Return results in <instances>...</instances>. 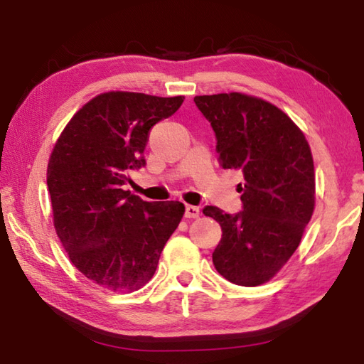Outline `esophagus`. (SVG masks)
Returning a JSON list of instances; mask_svg holds the SVG:
<instances>
[{
  "label": "esophagus",
  "mask_w": 364,
  "mask_h": 364,
  "mask_svg": "<svg viewBox=\"0 0 364 364\" xmlns=\"http://www.w3.org/2000/svg\"><path fill=\"white\" fill-rule=\"evenodd\" d=\"M185 218H199V207L185 205Z\"/></svg>",
  "instance_id": "obj_1"
}]
</instances>
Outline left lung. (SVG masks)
<instances>
[{"instance_id":"8db88e82","label":"left lung","mask_w":364,"mask_h":364,"mask_svg":"<svg viewBox=\"0 0 364 364\" xmlns=\"http://www.w3.org/2000/svg\"><path fill=\"white\" fill-rule=\"evenodd\" d=\"M217 136L218 161L243 176L242 212L205 205L223 235L212 259L234 284H264L300 245L314 212V161L303 132L278 107L253 95H196Z\"/></svg>"}]
</instances>
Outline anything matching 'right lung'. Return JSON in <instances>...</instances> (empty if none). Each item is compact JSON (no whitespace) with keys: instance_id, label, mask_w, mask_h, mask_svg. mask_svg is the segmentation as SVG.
Wrapping results in <instances>:
<instances>
[{"instance_id":"1","label":"right lung","mask_w":364,"mask_h":364,"mask_svg":"<svg viewBox=\"0 0 364 364\" xmlns=\"http://www.w3.org/2000/svg\"><path fill=\"white\" fill-rule=\"evenodd\" d=\"M182 102V95L103 92L73 114L50 155L56 234L72 264L108 291L143 287L183 217L179 201L147 203L124 190L130 169L146 165L151 129Z\"/></svg>"}]
</instances>
